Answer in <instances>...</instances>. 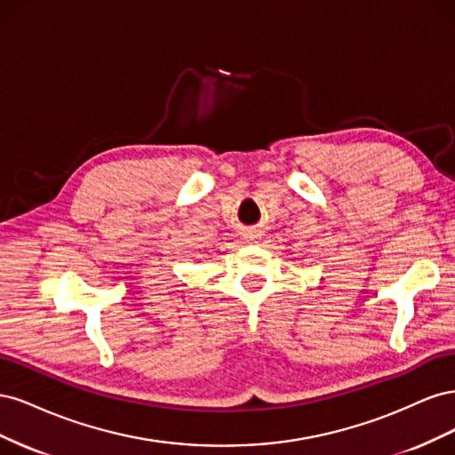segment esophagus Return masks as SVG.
I'll return each mask as SVG.
<instances>
[{
  "mask_svg": "<svg viewBox=\"0 0 455 455\" xmlns=\"http://www.w3.org/2000/svg\"><path fill=\"white\" fill-rule=\"evenodd\" d=\"M259 237H261V235H259V231H256V229H251V231H246V233H244V239H246V241H251V243H256Z\"/></svg>",
  "mask_w": 455,
  "mask_h": 455,
  "instance_id": "1",
  "label": "esophagus"
}]
</instances>
